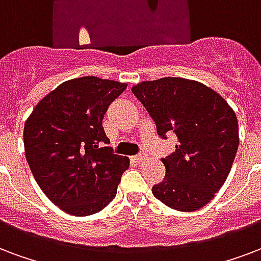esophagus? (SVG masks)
Wrapping results in <instances>:
<instances>
[{
	"label": "esophagus",
	"instance_id": "34e87169",
	"mask_svg": "<svg viewBox=\"0 0 261 261\" xmlns=\"http://www.w3.org/2000/svg\"><path fill=\"white\" fill-rule=\"evenodd\" d=\"M134 159L138 163H142V162H145V160H146L148 157H146V154H145V153H139V154H137V156H135Z\"/></svg>",
	"mask_w": 261,
	"mask_h": 261
}]
</instances>
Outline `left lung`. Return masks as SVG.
<instances>
[{"instance_id": "obj_1", "label": "left lung", "mask_w": 261, "mask_h": 261, "mask_svg": "<svg viewBox=\"0 0 261 261\" xmlns=\"http://www.w3.org/2000/svg\"><path fill=\"white\" fill-rule=\"evenodd\" d=\"M131 91L142 102L159 137L174 133L175 152L162 159L163 182L153 196L172 210L202 208L223 186L231 170L238 120L227 101L205 85L184 77H162L135 85Z\"/></svg>"}]
</instances>
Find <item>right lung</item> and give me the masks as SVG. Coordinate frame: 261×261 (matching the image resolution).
<instances>
[{
    "instance_id": "obj_1",
    "label": "right lung",
    "mask_w": 261,
    "mask_h": 261,
    "mask_svg": "<svg viewBox=\"0 0 261 261\" xmlns=\"http://www.w3.org/2000/svg\"><path fill=\"white\" fill-rule=\"evenodd\" d=\"M126 83L83 76L61 83L24 124L25 159L34 178L60 210L89 216L116 197L130 160L112 152L102 119Z\"/></svg>"
}]
</instances>
